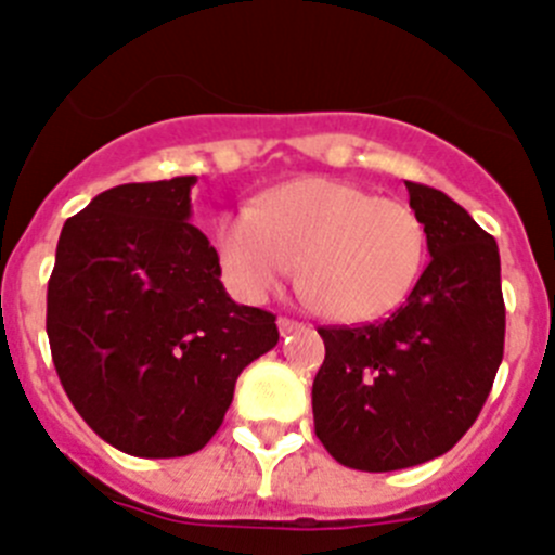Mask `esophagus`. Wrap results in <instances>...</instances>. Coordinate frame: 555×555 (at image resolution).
Wrapping results in <instances>:
<instances>
[{"mask_svg": "<svg viewBox=\"0 0 555 555\" xmlns=\"http://www.w3.org/2000/svg\"><path fill=\"white\" fill-rule=\"evenodd\" d=\"M307 325L298 323V320H289V318H279V334L287 336V334H298V331H304Z\"/></svg>", "mask_w": 555, "mask_h": 555, "instance_id": "esophagus-1", "label": "esophagus"}]
</instances>
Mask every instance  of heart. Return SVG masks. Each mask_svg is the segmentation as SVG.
Segmentation results:
<instances>
[{
    "instance_id": "obj_1",
    "label": "heart",
    "mask_w": 555,
    "mask_h": 555,
    "mask_svg": "<svg viewBox=\"0 0 555 555\" xmlns=\"http://www.w3.org/2000/svg\"><path fill=\"white\" fill-rule=\"evenodd\" d=\"M427 232L411 205L328 175H304L235 207L216 227L224 282L266 301L301 266L309 301L336 323H372L416 287Z\"/></svg>"
}]
</instances>
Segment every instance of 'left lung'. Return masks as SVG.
<instances>
[{"label":"left lung","instance_id":"1","mask_svg":"<svg viewBox=\"0 0 555 555\" xmlns=\"http://www.w3.org/2000/svg\"><path fill=\"white\" fill-rule=\"evenodd\" d=\"M429 266L386 323L320 328L314 433L336 463L400 470L447 454L468 433L504 359L501 257L465 207L405 183Z\"/></svg>","mask_w":555,"mask_h":555}]
</instances>
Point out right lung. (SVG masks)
Returning <instances> with one entry per match:
<instances>
[{
  "label": "right lung",
  "instance_id": "right-lung-1",
  "mask_svg": "<svg viewBox=\"0 0 555 555\" xmlns=\"http://www.w3.org/2000/svg\"><path fill=\"white\" fill-rule=\"evenodd\" d=\"M194 175L126 183L67 219L46 298L65 395L133 457H185L232 405L237 375L276 348V318L221 284L216 248L191 224Z\"/></svg>",
  "mask_w": 555,
  "mask_h": 555
}]
</instances>
